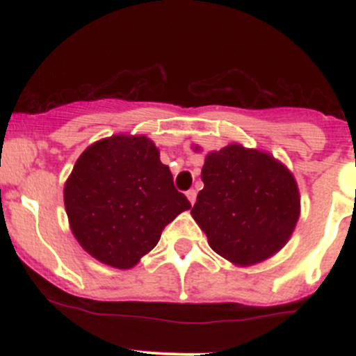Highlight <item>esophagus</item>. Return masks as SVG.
<instances>
[{"mask_svg": "<svg viewBox=\"0 0 356 356\" xmlns=\"http://www.w3.org/2000/svg\"><path fill=\"white\" fill-rule=\"evenodd\" d=\"M186 196H188L189 203H191V204H195V201H196V196H198V193H196V189H189V191L186 193Z\"/></svg>", "mask_w": 356, "mask_h": 356, "instance_id": "esophagus-1", "label": "esophagus"}]
</instances>
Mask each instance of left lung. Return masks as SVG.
Masks as SVG:
<instances>
[{"label": "left lung", "instance_id": "obj_1", "mask_svg": "<svg viewBox=\"0 0 356 356\" xmlns=\"http://www.w3.org/2000/svg\"><path fill=\"white\" fill-rule=\"evenodd\" d=\"M201 181L191 213L215 253L253 265L288 243L300 217V193L284 165L231 145L207 156Z\"/></svg>", "mask_w": 356, "mask_h": 356}]
</instances>
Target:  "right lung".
<instances>
[{"label": "right lung", "mask_w": 356, "mask_h": 356, "mask_svg": "<svg viewBox=\"0 0 356 356\" xmlns=\"http://www.w3.org/2000/svg\"><path fill=\"white\" fill-rule=\"evenodd\" d=\"M63 198L81 246L117 268L134 267L165 225L191 208L145 136H113L89 146L75 161Z\"/></svg>", "instance_id": "obj_1"}]
</instances>
